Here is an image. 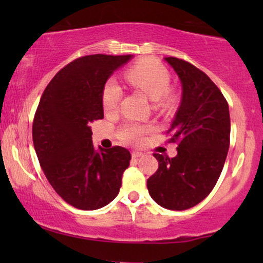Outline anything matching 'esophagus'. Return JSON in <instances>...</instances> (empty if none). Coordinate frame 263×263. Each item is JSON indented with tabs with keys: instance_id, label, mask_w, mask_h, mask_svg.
<instances>
[{
	"instance_id": "34e87169",
	"label": "esophagus",
	"mask_w": 263,
	"mask_h": 263,
	"mask_svg": "<svg viewBox=\"0 0 263 263\" xmlns=\"http://www.w3.org/2000/svg\"><path fill=\"white\" fill-rule=\"evenodd\" d=\"M142 156H143V153H142V152H136V151H134V152L132 153V157L134 158V159H138V158L142 157Z\"/></svg>"
}]
</instances>
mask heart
<instances>
[{"instance_id":"obj_1","label":"heart","mask_w":263,"mask_h":263,"mask_svg":"<svg viewBox=\"0 0 263 263\" xmlns=\"http://www.w3.org/2000/svg\"><path fill=\"white\" fill-rule=\"evenodd\" d=\"M125 78L133 86L142 91L152 100L161 105H168L174 100L170 88V73L163 64L154 60H142L125 71ZM123 95L121 86L115 79H109L102 92V104L106 112H112L118 107ZM147 129L139 124H125L120 130L121 138L133 145L142 141Z\"/></svg>"}]
</instances>
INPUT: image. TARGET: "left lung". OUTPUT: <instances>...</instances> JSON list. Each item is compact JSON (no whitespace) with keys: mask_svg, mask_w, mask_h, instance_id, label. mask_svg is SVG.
I'll return each mask as SVG.
<instances>
[{"mask_svg":"<svg viewBox=\"0 0 263 263\" xmlns=\"http://www.w3.org/2000/svg\"><path fill=\"white\" fill-rule=\"evenodd\" d=\"M182 84V102L167 134L177 156L154 153L159 163L147 189L161 207L183 211L206 199L217 184L230 147L229 104L217 85L199 68L165 57Z\"/></svg>","mask_w":263,"mask_h":263,"instance_id":"left-lung-1","label":"left lung"}]
</instances>
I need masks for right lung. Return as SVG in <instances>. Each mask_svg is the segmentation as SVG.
<instances>
[{
    "label": "right lung",
    "mask_w": 263,
    "mask_h": 263,
    "mask_svg": "<svg viewBox=\"0 0 263 263\" xmlns=\"http://www.w3.org/2000/svg\"><path fill=\"white\" fill-rule=\"evenodd\" d=\"M132 55H88L63 67L43 92L32 138L43 172L75 208L98 210L118 195L130 152L114 146L96 152L89 124L103 120L102 92L114 70Z\"/></svg>",
    "instance_id": "right-lung-1"
}]
</instances>
